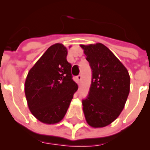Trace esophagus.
Wrapping results in <instances>:
<instances>
[{
    "label": "esophagus",
    "instance_id": "esophagus-1",
    "mask_svg": "<svg viewBox=\"0 0 150 150\" xmlns=\"http://www.w3.org/2000/svg\"><path fill=\"white\" fill-rule=\"evenodd\" d=\"M81 80H82L81 75H78V76H76V82H77L78 85H80V82H81Z\"/></svg>",
    "mask_w": 150,
    "mask_h": 150
}]
</instances>
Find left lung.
<instances>
[{
	"label": "left lung",
	"mask_w": 150,
	"mask_h": 150,
	"mask_svg": "<svg viewBox=\"0 0 150 150\" xmlns=\"http://www.w3.org/2000/svg\"><path fill=\"white\" fill-rule=\"evenodd\" d=\"M80 46L92 70L89 93L82 100L86 120L93 127H105L125 107L130 92L128 71L104 45Z\"/></svg>",
	"instance_id": "obj_1"
}]
</instances>
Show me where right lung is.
I'll list each match as a JSON object with an SVG mask.
<instances>
[{"label": "right lung", "instance_id": "1", "mask_svg": "<svg viewBox=\"0 0 150 150\" xmlns=\"http://www.w3.org/2000/svg\"><path fill=\"white\" fill-rule=\"evenodd\" d=\"M67 55V49L63 45H53L28 73L25 82L28 106L41 122L61 121L78 89Z\"/></svg>", "mask_w": 150, "mask_h": 150}]
</instances>
